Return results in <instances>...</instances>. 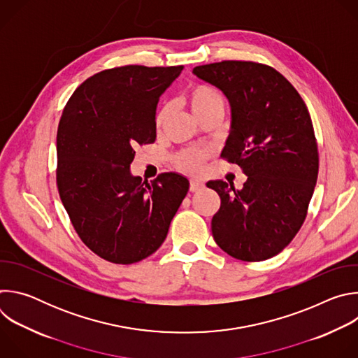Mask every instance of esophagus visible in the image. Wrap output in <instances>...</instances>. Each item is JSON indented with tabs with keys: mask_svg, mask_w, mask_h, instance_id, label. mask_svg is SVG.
<instances>
[{
	"mask_svg": "<svg viewBox=\"0 0 358 358\" xmlns=\"http://www.w3.org/2000/svg\"><path fill=\"white\" fill-rule=\"evenodd\" d=\"M203 187H206V184H203V182L199 181V180H191V181H189V191H192V192L201 191Z\"/></svg>",
	"mask_w": 358,
	"mask_h": 358,
	"instance_id": "1",
	"label": "esophagus"
}]
</instances>
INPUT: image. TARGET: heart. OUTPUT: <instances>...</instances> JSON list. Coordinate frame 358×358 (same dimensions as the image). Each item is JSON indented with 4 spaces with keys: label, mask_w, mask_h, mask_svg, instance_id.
<instances>
[{
    "label": "heart",
    "mask_w": 358,
    "mask_h": 358,
    "mask_svg": "<svg viewBox=\"0 0 358 358\" xmlns=\"http://www.w3.org/2000/svg\"><path fill=\"white\" fill-rule=\"evenodd\" d=\"M185 101L187 106L191 112V115L196 119L201 120L207 116L211 115H222L225 113V99L221 94L220 90H217L215 87L210 86V85H203V83H198L194 85L187 96H185ZM170 116V108L169 106H163L157 115H156V127L162 129L167 119ZM208 157L207 151L202 150H185L178 152L174 157V163L176 166L189 174H196L202 170L203 163H206Z\"/></svg>",
    "instance_id": "1"
}]
</instances>
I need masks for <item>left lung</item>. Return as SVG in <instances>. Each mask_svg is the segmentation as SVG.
Here are the masks:
<instances>
[{
	"mask_svg": "<svg viewBox=\"0 0 358 358\" xmlns=\"http://www.w3.org/2000/svg\"><path fill=\"white\" fill-rule=\"evenodd\" d=\"M192 73L228 99L231 129L221 157L248 176L242 189L222 180L207 182L221 198L213 236L236 259H269L299 232L317 181L309 110L292 83L268 65L222 61L195 66Z\"/></svg>",
	"mask_w": 358,
	"mask_h": 358,
	"instance_id": "8db88e82",
	"label": "left lung"
}]
</instances>
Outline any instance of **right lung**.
Wrapping results in <instances>:
<instances>
[{
	"label": "right lung",
	"instance_id": "obj_1",
	"mask_svg": "<svg viewBox=\"0 0 358 358\" xmlns=\"http://www.w3.org/2000/svg\"><path fill=\"white\" fill-rule=\"evenodd\" d=\"M184 66L127 65L85 80L66 103L57 136V184L82 242L97 257L130 265L155 253L189 182L163 173L133 176L134 147L156 141L160 96Z\"/></svg>",
	"mask_w": 358,
	"mask_h": 358
}]
</instances>
